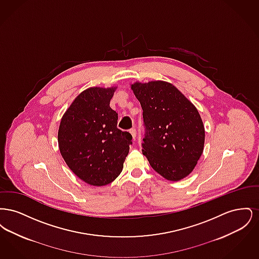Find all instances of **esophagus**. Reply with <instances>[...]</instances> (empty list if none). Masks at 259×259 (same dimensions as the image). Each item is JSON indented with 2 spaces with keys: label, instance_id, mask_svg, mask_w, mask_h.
Instances as JSON below:
<instances>
[{
  "label": "esophagus",
  "instance_id": "obj_1",
  "mask_svg": "<svg viewBox=\"0 0 259 259\" xmlns=\"http://www.w3.org/2000/svg\"><path fill=\"white\" fill-rule=\"evenodd\" d=\"M130 133H131V135L133 137V139L136 140V138H137V131H136L135 128L131 129V130H130Z\"/></svg>",
  "mask_w": 259,
  "mask_h": 259
}]
</instances>
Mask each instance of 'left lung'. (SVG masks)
<instances>
[{
    "label": "left lung",
    "mask_w": 259,
    "mask_h": 259,
    "mask_svg": "<svg viewBox=\"0 0 259 259\" xmlns=\"http://www.w3.org/2000/svg\"><path fill=\"white\" fill-rule=\"evenodd\" d=\"M130 87L142 106L147 127L144 155L164 179H185L204 150L205 127L196 107L168 81H136Z\"/></svg>",
    "instance_id": "left-lung-1"
}]
</instances>
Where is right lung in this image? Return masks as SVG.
Returning <instances> with one entry per match:
<instances>
[{
  "mask_svg": "<svg viewBox=\"0 0 259 259\" xmlns=\"http://www.w3.org/2000/svg\"><path fill=\"white\" fill-rule=\"evenodd\" d=\"M117 87H89L62 116L58 146L74 175L93 186L113 182L122 171L132 136L117 128L110 102Z\"/></svg>",
  "mask_w": 259,
  "mask_h": 259,
  "instance_id": "obj_1",
  "label": "right lung"
}]
</instances>
